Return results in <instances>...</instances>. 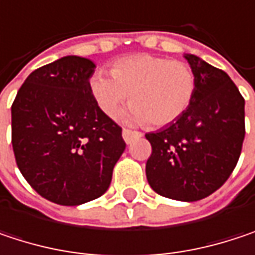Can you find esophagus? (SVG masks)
<instances>
[{
    "instance_id": "obj_1",
    "label": "esophagus",
    "mask_w": 255,
    "mask_h": 255,
    "mask_svg": "<svg viewBox=\"0 0 255 255\" xmlns=\"http://www.w3.org/2000/svg\"><path fill=\"white\" fill-rule=\"evenodd\" d=\"M138 137H141V132H138V131H132V129H127V128L123 129V138L126 140L127 144H129L134 138H138Z\"/></svg>"
}]
</instances>
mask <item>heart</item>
<instances>
[{"label":"heart","instance_id":"b5f03b06","mask_svg":"<svg viewBox=\"0 0 255 255\" xmlns=\"http://www.w3.org/2000/svg\"><path fill=\"white\" fill-rule=\"evenodd\" d=\"M111 76L94 72L88 91L102 114L114 118L123 103L131 105L124 115L137 124L162 127L178 120L196 93L193 69L180 60L153 54H132L117 60Z\"/></svg>","mask_w":255,"mask_h":255}]
</instances>
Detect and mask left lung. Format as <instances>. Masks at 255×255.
I'll list each match as a JSON object with an SVG mask.
<instances>
[{
    "instance_id": "obj_1",
    "label": "left lung",
    "mask_w": 255,
    "mask_h": 255,
    "mask_svg": "<svg viewBox=\"0 0 255 255\" xmlns=\"http://www.w3.org/2000/svg\"><path fill=\"white\" fill-rule=\"evenodd\" d=\"M196 77L189 109L147 132L152 155L146 177L161 196L193 202L210 196L235 170L245 137V100L229 75L195 54H184Z\"/></svg>"
}]
</instances>
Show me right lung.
<instances>
[{"mask_svg":"<svg viewBox=\"0 0 255 255\" xmlns=\"http://www.w3.org/2000/svg\"><path fill=\"white\" fill-rule=\"evenodd\" d=\"M96 65L66 56L26 78L11 106V143L26 181L59 205L102 196L126 150L123 128L88 91Z\"/></svg>","mask_w":255,"mask_h":255,"instance_id":"add662e5","label":"right lung"}]
</instances>
